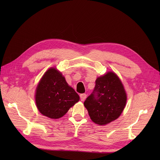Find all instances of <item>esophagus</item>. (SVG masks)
<instances>
[{"label": "esophagus", "mask_w": 160, "mask_h": 160, "mask_svg": "<svg viewBox=\"0 0 160 160\" xmlns=\"http://www.w3.org/2000/svg\"><path fill=\"white\" fill-rule=\"evenodd\" d=\"M80 97L81 101H84L85 100V99L87 98V95H86V94H81L80 95Z\"/></svg>", "instance_id": "esophagus-1"}]
</instances>
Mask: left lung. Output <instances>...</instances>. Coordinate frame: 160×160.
<instances>
[{"label": "left lung", "instance_id": "8db88e82", "mask_svg": "<svg viewBox=\"0 0 160 160\" xmlns=\"http://www.w3.org/2000/svg\"><path fill=\"white\" fill-rule=\"evenodd\" d=\"M127 102V94L118 77L108 72L96 80L95 88L83 104L95 123L104 125L117 119Z\"/></svg>", "mask_w": 160, "mask_h": 160}]
</instances>
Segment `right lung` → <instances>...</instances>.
<instances>
[{
    "mask_svg": "<svg viewBox=\"0 0 160 160\" xmlns=\"http://www.w3.org/2000/svg\"><path fill=\"white\" fill-rule=\"evenodd\" d=\"M79 99L75 90L54 68L45 73L36 88L35 102L38 111L52 119L63 117Z\"/></svg>",
    "mask_w": 160,
    "mask_h": 160,
    "instance_id": "add662e5",
    "label": "right lung"
}]
</instances>
